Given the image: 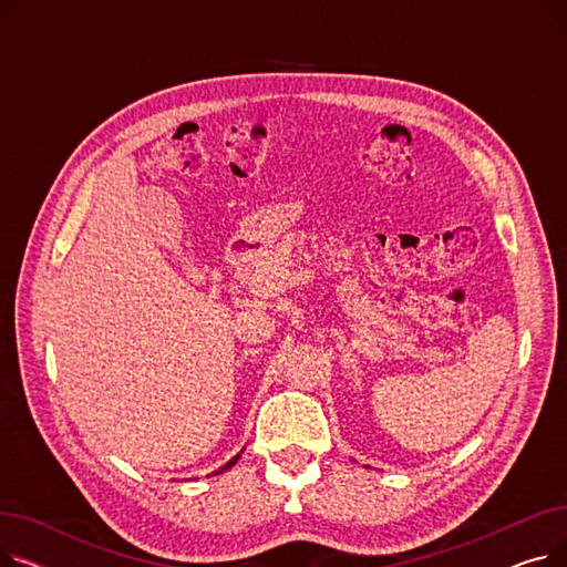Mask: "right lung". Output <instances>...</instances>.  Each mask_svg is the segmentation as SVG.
<instances>
[{
  "label": "right lung",
  "instance_id": "1",
  "mask_svg": "<svg viewBox=\"0 0 567 567\" xmlns=\"http://www.w3.org/2000/svg\"><path fill=\"white\" fill-rule=\"evenodd\" d=\"M241 453H244V451H241ZM238 457H241V455H236V457H234V460H229V462H227V464H225V466H220V468H218V471H214V475H218V473H223V471H227V468H231V466H234V464H236V462H238Z\"/></svg>",
  "mask_w": 567,
  "mask_h": 567
}]
</instances>
